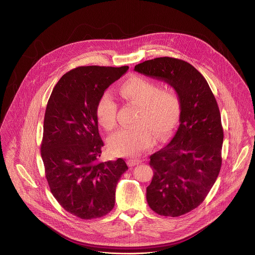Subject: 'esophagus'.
Wrapping results in <instances>:
<instances>
[{
  "instance_id": "34e87169",
  "label": "esophagus",
  "mask_w": 255,
  "mask_h": 255,
  "mask_svg": "<svg viewBox=\"0 0 255 255\" xmlns=\"http://www.w3.org/2000/svg\"><path fill=\"white\" fill-rule=\"evenodd\" d=\"M127 163H128V165H129L130 167H132V166H135V165H138V164L141 163V160L135 159V158H131V159H128Z\"/></svg>"
}]
</instances>
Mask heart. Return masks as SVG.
Wrapping results in <instances>:
<instances>
[{
    "mask_svg": "<svg viewBox=\"0 0 255 255\" xmlns=\"http://www.w3.org/2000/svg\"><path fill=\"white\" fill-rule=\"evenodd\" d=\"M125 102L137 106L132 127L123 128L109 139V149L116 155H135L154 141V134L164 137L173 130L180 111V101L173 87L159 88L153 80L133 76L119 87ZM117 103L105 93L100 98L96 115L107 131L117 127Z\"/></svg>",
    "mask_w": 255,
    "mask_h": 255,
    "instance_id": "obj_1",
    "label": "heart"
}]
</instances>
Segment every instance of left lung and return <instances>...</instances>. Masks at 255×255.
I'll list each match as a JSON object with an SVG mask.
<instances>
[{
    "mask_svg": "<svg viewBox=\"0 0 255 255\" xmlns=\"http://www.w3.org/2000/svg\"><path fill=\"white\" fill-rule=\"evenodd\" d=\"M133 70L168 83L179 97V126L172 140L150 156L153 176L146 198L154 213L180 216L203 202L220 172L219 108L205 78L187 61L156 58Z\"/></svg>",
    "mask_w": 255,
    "mask_h": 255,
    "instance_id": "left-lung-1",
    "label": "left lung"
}]
</instances>
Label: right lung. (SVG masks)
Instances as JSON below:
<instances>
[{"label":"right lung","instance_id":"right-lung-1","mask_svg":"<svg viewBox=\"0 0 255 255\" xmlns=\"http://www.w3.org/2000/svg\"><path fill=\"white\" fill-rule=\"evenodd\" d=\"M128 66H81L67 72L47 102L41 158L50 191L61 207L82 219L112 211L116 188L128 170L123 158L100 160L103 141L96 108L104 91Z\"/></svg>","mask_w":255,"mask_h":255}]
</instances>
